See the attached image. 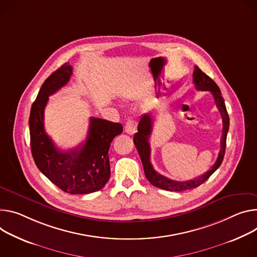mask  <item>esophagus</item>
I'll list each match as a JSON object with an SVG mask.
<instances>
[{"label":"esophagus","instance_id":"esophagus-1","mask_svg":"<svg viewBox=\"0 0 257 257\" xmlns=\"http://www.w3.org/2000/svg\"><path fill=\"white\" fill-rule=\"evenodd\" d=\"M126 133L128 134H134L135 133V130H136V126H135V121L133 120H128L125 124V127H124Z\"/></svg>","mask_w":257,"mask_h":257}]
</instances>
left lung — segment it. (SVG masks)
Instances as JSON below:
<instances>
[{
    "label": "left lung",
    "instance_id": "obj_1",
    "mask_svg": "<svg viewBox=\"0 0 257 257\" xmlns=\"http://www.w3.org/2000/svg\"><path fill=\"white\" fill-rule=\"evenodd\" d=\"M194 84L197 90L199 91H209L211 92V94L214 98L215 104L221 114L222 118V135L220 141V151L217 157L216 162L213 164V166L210 168L205 174L194 178L192 180L188 181H176L172 180L166 176H163L162 174L158 173L151 163V146H150V136L152 134L153 129V119L150 113H145L142 115L141 120H139L137 132L135 133L133 137V143L138 151L139 156H141L144 170L146 177L148 180L155 186L162 190L166 191H175V192H183L192 190L195 188H198L203 182H205L210 176H211L217 168L221 165L224 153H225V146H226V135L229 128V118L226 111V107L224 104V100L221 96V92L216 83L208 77L205 73H203L198 66H195L194 73Z\"/></svg>",
    "mask_w": 257,
    "mask_h": 257
}]
</instances>
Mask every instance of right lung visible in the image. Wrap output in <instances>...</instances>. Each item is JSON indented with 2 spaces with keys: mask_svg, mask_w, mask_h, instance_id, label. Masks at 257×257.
I'll return each mask as SVG.
<instances>
[{
  "mask_svg": "<svg viewBox=\"0 0 257 257\" xmlns=\"http://www.w3.org/2000/svg\"><path fill=\"white\" fill-rule=\"evenodd\" d=\"M72 75L73 67L67 62L43 83L30 114L31 149L39 170L60 190L72 195L90 194L101 190L109 179L108 150L123 126L91 116L84 144L67 152L56 148L45 132L44 110L49 96L66 85Z\"/></svg>",
  "mask_w": 257,
  "mask_h": 257,
  "instance_id": "1",
  "label": "right lung"
}]
</instances>
